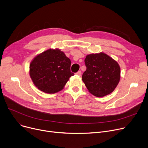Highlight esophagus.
I'll list each match as a JSON object with an SVG mask.
<instances>
[{
    "instance_id": "1",
    "label": "esophagus",
    "mask_w": 148,
    "mask_h": 148,
    "mask_svg": "<svg viewBox=\"0 0 148 148\" xmlns=\"http://www.w3.org/2000/svg\"><path fill=\"white\" fill-rule=\"evenodd\" d=\"M76 75H78V76H81V71H78L77 73H76Z\"/></svg>"
}]
</instances>
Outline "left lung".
<instances>
[{
  "instance_id": "1",
  "label": "left lung",
  "mask_w": 148,
  "mask_h": 148,
  "mask_svg": "<svg viewBox=\"0 0 148 148\" xmlns=\"http://www.w3.org/2000/svg\"><path fill=\"white\" fill-rule=\"evenodd\" d=\"M86 70L82 79L88 91L98 97L114 91L121 77V69L116 61L104 53L86 56Z\"/></svg>"
}]
</instances>
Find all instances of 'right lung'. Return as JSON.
Returning a JSON list of instances; mask_svg holds the SVG:
<instances>
[{
    "label": "right lung",
    "mask_w": 148,
    "mask_h": 148,
    "mask_svg": "<svg viewBox=\"0 0 148 148\" xmlns=\"http://www.w3.org/2000/svg\"><path fill=\"white\" fill-rule=\"evenodd\" d=\"M71 60L59 49H48L37 55L30 64L29 74L36 87L48 94L62 90L69 78Z\"/></svg>",
    "instance_id": "1"
}]
</instances>
